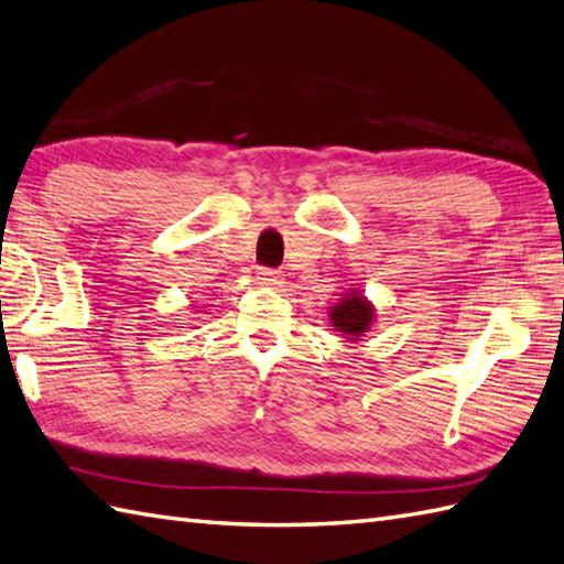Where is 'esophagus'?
<instances>
[{
	"label": "esophagus",
	"instance_id": "34e87169",
	"mask_svg": "<svg viewBox=\"0 0 564 564\" xmlns=\"http://www.w3.org/2000/svg\"><path fill=\"white\" fill-rule=\"evenodd\" d=\"M258 282L260 284H280L282 282V278H280V272L278 270H270V268H258Z\"/></svg>",
	"mask_w": 564,
	"mask_h": 564
}]
</instances>
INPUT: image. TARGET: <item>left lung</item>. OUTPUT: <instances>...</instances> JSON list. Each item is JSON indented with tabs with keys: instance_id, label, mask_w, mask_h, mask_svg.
Returning a JSON list of instances; mask_svg holds the SVG:
<instances>
[{
	"instance_id": "1",
	"label": "left lung",
	"mask_w": 564,
	"mask_h": 564,
	"mask_svg": "<svg viewBox=\"0 0 564 564\" xmlns=\"http://www.w3.org/2000/svg\"><path fill=\"white\" fill-rule=\"evenodd\" d=\"M330 321L335 330L347 335V340H359L371 328L373 306L359 292H349L340 304L333 306Z\"/></svg>"
}]
</instances>
